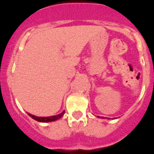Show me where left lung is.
Wrapping results in <instances>:
<instances>
[{"mask_svg":"<svg viewBox=\"0 0 154 154\" xmlns=\"http://www.w3.org/2000/svg\"><path fill=\"white\" fill-rule=\"evenodd\" d=\"M98 118H100V119H105V117H100V116H98ZM106 119H110L109 118H106ZM115 119H116V118H115Z\"/></svg>","mask_w":154,"mask_h":154,"instance_id":"1","label":"left lung"}]
</instances>
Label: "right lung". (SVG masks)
Here are the masks:
<instances>
[{
	"mask_svg": "<svg viewBox=\"0 0 154 154\" xmlns=\"http://www.w3.org/2000/svg\"><path fill=\"white\" fill-rule=\"evenodd\" d=\"M65 113V111H63L60 114L57 115V116H48V117H38V116H35L34 115H32L30 113H28L31 118H32L33 119L36 120V121L40 122H53L57 121V120L60 119L63 114Z\"/></svg>",
	"mask_w": 154,
	"mask_h": 154,
	"instance_id": "right-lung-1",
	"label": "right lung"
}]
</instances>
